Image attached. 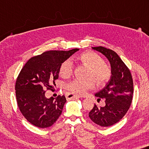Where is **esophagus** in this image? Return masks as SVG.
<instances>
[{
  "mask_svg": "<svg viewBox=\"0 0 149 149\" xmlns=\"http://www.w3.org/2000/svg\"><path fill=\"white\" fill-rule=\"evenodd\" d=\"M66 98L67 100H72V99H74L75 98H82V96H79V95H75V94H73L71 93H67L66 94Z\"/></svg>",
  "mask_w": 149,
  "mask_h": 149,
  "instance_id": "1",
  "label": "esophagus"
}]
</instances>
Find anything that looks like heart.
Returning a JSON list of instances; mask_svg holds the SVG:
<instances>
[{
  "label": "heart",
  "mask_w": 149,
  "mask_h": 149,
  "mask_svg": "<svg viewBox=\"0 0 149 149\" xmlns=\"http://www.w3.org/2000/svg\"><path fill=\"white\" fill-rule=\"evenodd\" d=\"M78 59L89 67L87 79H75L67 85V89L71 93L83 95L89 90L94 88L95 82L98 85H104L111 77V72L109 66L103 62V59L93 51L81 54ZM74 65L71 58H68L61 64L59 73L61 77L68 78L74 72Z\"/></svg>",
  "instance_id": "obj_1"
}]
</instances>
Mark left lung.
<instances>
[{"instance_id": "obj_1", "label": "left lung", "mask_w": 149, "mask_h": 149, "mask_svg": "<svg viewBox=\"0 0 149 149\" xmlns=\"http://www.w3.org/2000/svg\"><path fill=\"white\" fill-rule=\"evenodd\" d=\"M92 48L106 56L111 64V75L105 87L95 94L98 100H105V105L98 107L94 104L88 116L94 123L107 127L118 123L130 107L133 79L128 68L114 51L102 46Z\"/></svg>"}]
</instances>
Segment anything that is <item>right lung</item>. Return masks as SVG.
I'll list each match as a JSON object with an SVG mask.
<instances>
[{
    "instance_id": "add662e5",
    "label": "right lung",
    "mask_w": 149,
    "mask_h": 149,
    "mask_svg": "<svg viewBox=\"0 0 149 149\" xmlns=\"http://www.w3.org/2000/svg\"><path fill=\"white\" fill-rule=\"evenodd\" d=\"M79 50L48 51L29 59L15 83V94L22 115L32 125L41 128L51 126L61 115L65 96L45 97V90H54L61 64Z\"/></svg>"
}]
</instances>
